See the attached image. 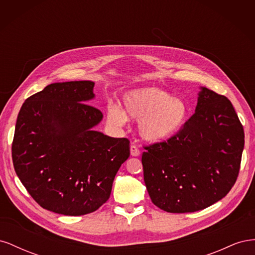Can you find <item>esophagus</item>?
<instances>
[{"instance_id": "obj_1", "label": "esophagus", "mask_w": 255, "mask_h": 255, "mask_svg": "<svg viewBox=\"0 0 255 255\" xmlns=\"http://www.w3.org/2000/svg\"><path fill=\"white\" fill-rule=\"evenodd\" d=\"M129 150H130V155H132V156H139L140 151H139V149H138L135 144L130 145V149Z\"/></svg>"}]
</instances>
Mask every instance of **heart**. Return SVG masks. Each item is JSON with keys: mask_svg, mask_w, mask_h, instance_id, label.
I'll return each instance as SVG.
<instances>
[{"mask_svg": "<svg viewBox=\"0 0 255 255\" xmlns=\"http://www.w3.org/2000/svg\"><path fill=\"white\" fill-rule=\"evenodd\" d=\"M122 105L123 111L118 106H109V121L115 126H123L128 118L139 119V134L150 142H160L174 136L189 115L188 105L183 99L170 97L167 91L157 87L128 91L122 98Z\"/></svg>", "mask_w": 255, "mask_h": 255, "instance_id": "1", "label": "heart"}]
</instances>
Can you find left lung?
<instances>
[{"instance_id":"8db88e82","label":"left lung","mask_w":255,"mask_h":255,"mask_svg":"<svg viewBox=\"0 0 255 255\" xmlns=\"http://www.w3.org/2000/svg\"><path fill=\"white\" fill-rule=\"evenodd\" d=\"M200 89L196 112L180 132L142 153L146 190L168 213L197 212L219 201L241 168L245 133L232 103Z\"/></svg>"}]
</instances>
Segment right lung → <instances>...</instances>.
<instances>
[{
    "label": "right lung",
    "instance_id": "obj_1",
    "mask_svg": "<svg viewBox=\"0 0 255 255\" xmlns=\"http://www.w3.org/2000/svg\"><path fill=\"white\" fill-rule=\"evenodd\" d=\"M94 87L91 81L50 84L19 112L11 146L14 170L48 211L67 216L97 211L129 156L128 139L94 129L103 119L87 104L95 99Z\"/></svg>",
    "mask_w": 255,
    "mask_h": 255
}]
</instances>
